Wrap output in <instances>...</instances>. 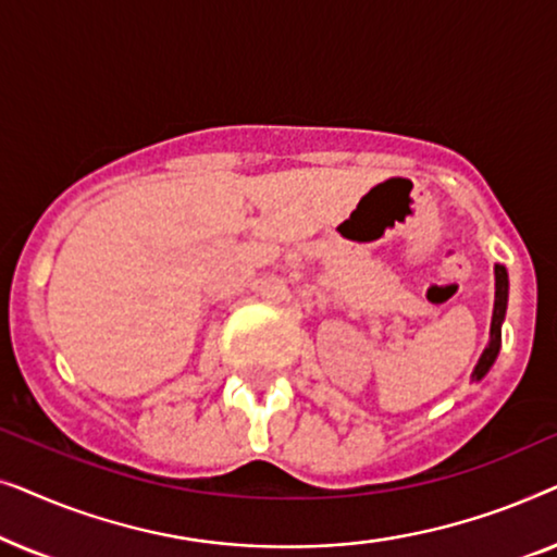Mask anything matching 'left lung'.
Here are the masks:
<instances>
[{
	"instance_id": "1",
	"label": "left lung",
	"mask_w": 557,
	"mask_h": 557,
	"mask_svg": "<svg viewBox=\"0 0 557 557\" xmlns=\"http://www.w3.org/2000/svg\"><path fill=\"white\" fill-rule=\"evenodd\" d=\"M494 276H497V292H494V314H492V339H490V347L484 349L482 360H479L476 370H474V380H482L490 368L497 360V352H499V339H502V319H505V309H507V271L505 265H497L494 269Z\"/></svg>"
}]
</instances>
